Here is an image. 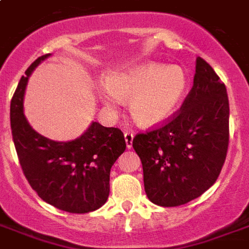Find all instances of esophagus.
I'll list each match as a JSON object with an SVG mask.
<instances>
[{
    "label": "esophagus",
    "instance_id": "obj_1",
    "mask_svg": "<svg viewBox=\"0 0 249 249\" xmlns=\"http://www.w3.org/2000/svg\"><path fill=\"white\" fill-rule=\"evenodd\" d=\"M124 137H125V142H126V147H128V149H130V147H132L134 134H133L132 132H125Z\"/></svg>",
    "mask_w": 249,
    "mask_h": 249
}]
</instances>
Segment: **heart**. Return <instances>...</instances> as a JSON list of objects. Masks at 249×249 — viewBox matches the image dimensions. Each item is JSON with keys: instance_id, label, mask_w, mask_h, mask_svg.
<instances>
[{"instance_id": "b5f03b06", "label": "heart", "mask_w": 249, "mask_h": 249, "mask_svg": "<svg viewBox=\"0 0 249 249\" xmlns=\"http://www.w3.org/2000/svg\"><path fill=\"white\" fill-rule=\"evenodd\" d=\"M187 86V75L179 66L145 62L108 74L106 86L98 87V96L109 109H115L119 102H128L133 120L153 126L175 113Z\"/></svg>"}]
</instances>
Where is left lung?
I'll return each mask as SVG.
<instances>
[{"label": "left lung", "mask_w": 249, "mask_h": 249, "mask_svg": "<svg viewBox=\"0 0 249 249\" xmlns=\"http://www.w3.org/2000/svg\"><path fill=\"white\" fill-rule=\"evenodd\" d=\"M229 116L225 83L197 57L193 86L179 111L133 138L145 192L153 204L180 206L215 183L227 155Z\"/></svg>", "instance_id": "8db88e82"}]
</instances>
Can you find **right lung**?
<instances>
[{
	"mask_svg": "<svg viewBox=\"0 0 249 249\" xmlns=\"http://www.w3.org/2000/svg\"><path fill=\"white\" fill-rule=\"evenodd\" d=\"M48 56L32 62L13 95V141L24 176L41 200L68 213H90L107 201L111 167L126 147L124 134L92 123L77 140L56 142L31 128L23 115L24 89L32 70Z\"/></svg>",
	"mask_w": 249,
	"mask_h": 249,
	"instance_id": "1",
	"label": "right lung"
}]
</instances>
